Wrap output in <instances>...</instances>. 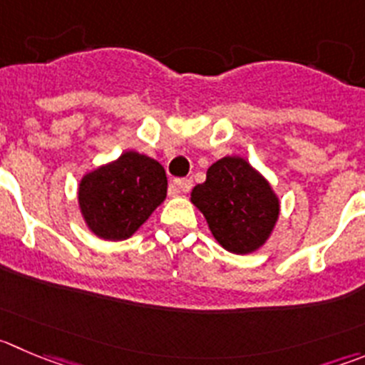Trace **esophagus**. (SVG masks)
Returning <instances> with one entry per match:
<instances>
[{"label":"esophagus","instance_id":"esophagus-1","mask_svg":"<svg viewBox=\"0 0 365 365\" xmlns=\"http://www.w3.org/2000/svg\"><path fill=\"white\" fill-rule=\"evenodd\" d=\"M193 186L192 179H175L172 182V192L173 193H188Z\"/></svg>","mask_w":365,"mask_h":365}]
</instances>
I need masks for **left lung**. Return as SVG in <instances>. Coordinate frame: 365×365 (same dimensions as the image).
<instances>
[{
	"label": "left lung",
	"instance_id": "obj_1",
	"mask_svg": "<svg viewBox=\"0 0 365 365\" xmlns=\"http://www.w3.org/2000/svg\"><path fill=\"white\" fill-rule=\"evenodd\" d=\"M215 240L229 252L249 255L270 237L279 200L269 180L245 159L227 155L207 168L206 180L192 192Z\"/></svg>",
	"mask_w": 365,
	"mask_h": 365
}]
</instances>
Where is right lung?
Masks as SVG:
<instances>
[{
  "mask_svg": "<svg viewBox=\"0 0 365 365\" xmlns=\"http://www.w3.org/2000/svg\"><path fill=\"white\" fill-rule=\"evenodd\" d=\"M166 188L165 168L148 155L128 150L82 177L78 206L96 237L127 240L165 200Z\"/></svg>",
  "mask_w": 365,
  "mask_h": 365,
  "instance_id": "right-lung-1",
  "label": "right lung"
}]
</instances>
